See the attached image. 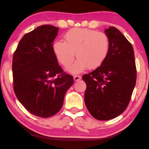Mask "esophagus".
<instances>
[{
  "label": "esophagus",
  "mask_w": 149,
  "mask_h": 149,
  "mask_svg": "<svg viewBox=\"0 0 149 149\" xmlns=\"http://www.w3.org/2000/svg\"><path fill=\"white\" fill-rule=\"evenodd\" d=\"M80 79H81V76H80V75H75L74 76V79L75 81H78V80H79Z\"/></svg>",
  "instance_id": "1"
}]
</instances>
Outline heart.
<instances>
[{"instance_id":"obj_1","label":"heart","mask_w":149,"mask_h":149,"mask_svg":"<svg viewBox=\"0 0 149 149\" xmlns=\"http://www.w3.org/2000/svg\"><path fill=\"white\" fill-rule=\"evenodd\" d=\"M65 42L56 41L54 44V53L60 63L67 67L71 73L77 74L86 68L95 69L102 64L108 56L110 40L104 32L87 28H73L65 33ZM76 54H75L74 53Z\"/></svg>"}]
</instances>
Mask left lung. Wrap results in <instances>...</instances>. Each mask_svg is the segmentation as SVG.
I'll return each mask as SVG.
<instances>
[{"label": "left lung", "mask_w": 149, "mask_h": 149, "mask_svg": "<svg viewBox=\"0 0 149 149\" xmlns=\"http://www.w3.org/2000/svg\"><path fill=\"white\" fill-rule=\"evenodd\" d=\"M110 49L105 62L82 79L87 88L84 100L95 119L107 121L126 109L136 84L134 50L124 35L113 26L105 30Z\"/></svg>", "instance_id": "8db88e82"}]
</instances>
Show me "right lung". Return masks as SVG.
<instances>
[{"label":"right lung","mask_w":149,"mask_h":149,"mask_svg":"<svg viewBox=\"0 0 149 149\" xmlns=\"http://www.w3.org/2000/svg\"><path fill=\"white\" fill-rule=\"evenodd\" d=\"M59 28L42 25L26 34L13 58V87L28 111L48 118L62 107L65 94L74 84L63 72L54 53L53 42Z\"/></svg>","instance_id":"1"}]
</instances>
